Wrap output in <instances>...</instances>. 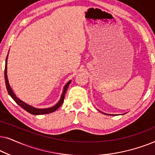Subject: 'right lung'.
Listing matches in <instances>:
<instances>
[{
    "instance_id": "1",
    "label": "right lung",
    "mask_w": 155,
    "mask_h": 155,
    "mask_svg": "<svg viewBox=\"0 0 155 155\" xmlns=\"http://www.w3.org/2000/svg\"><path fill=\"white\" fill-rule=\"evenodd\" d=\"M7 59H8V56H7V58H6L5 67V81L6 89H7L8 94L10 95V97H12V99H13V100L15 101V102L18 104L19 106H20V107H22L23 109H25V111H27L29 114H33V115H41V114H47L52 113V112H54L56 110L58 109L61 105H62L63 101H64L65 92H66L67 89H68V87L69 84L71 82V80H70V81L65 85L64 89H63V92L62 93V95H61L60 101H59L56 105L54 106V107H51V108H48V109H36V108L31 107V106H30V105L27 104L26 103L23 102L22 100H20V99H18V97L15 96V94H14V92H12V89L10 88V86L9 84V82H8V77H7Z\"/></svg>"
}]
</instances>
